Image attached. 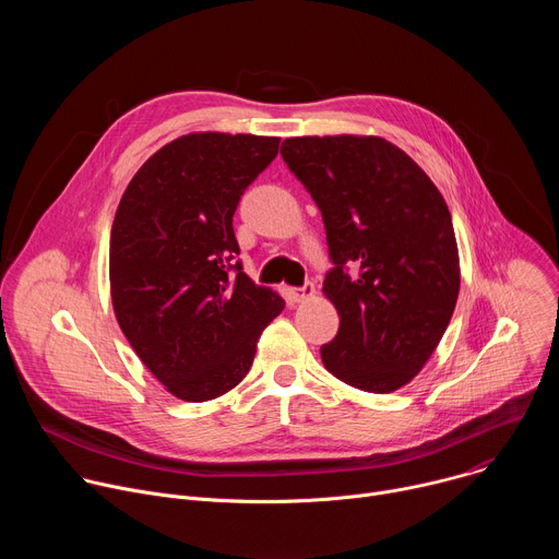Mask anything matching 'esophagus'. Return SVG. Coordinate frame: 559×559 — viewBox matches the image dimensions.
Masks as SVG:
<instances>
[{"instance_id":"esophagus-1","label":"esophagus","mask_w":559,"mask_h":559,"mask_svg":"<svg viewBox=\"0 0 559 559\" xmlns=\"http://www.w3.org/2000/svg\"><path fill=\"white\" fill-rule=\"evenodd\" d=\"M313 294H316L313 283H305L302 287H289V289H287V298H289L292 302H305V300L313 298Z\"/></svg>"}]
</instances>
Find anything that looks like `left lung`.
Masks as SVG:
<instances>
[{
	"mask_svg": "<svg viewBox=\"0 0 559 559\" xmlns=\"http://www.w3.org/2000/svg\"><path fill=\"white\" fill-rule=\"evenodd\" d=\"M283 162L323 214L341 328L321 347L338 380L391 393L436 352L460 292L449 207L414 158L380 136H292ZM347 264L359 274L348 276Z\"/></svg>",
	"mask_w": 559,
	"mask_h": 559,
	"instance_id": "1",
	"label": "left lung"
}]
</instances>
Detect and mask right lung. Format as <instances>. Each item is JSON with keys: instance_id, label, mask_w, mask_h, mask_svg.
<instances>
[{"instance_id": "add662e5", "label": "right lung", "mask_w": 559, "mask_h": 559, "mask_svg": "<svg viewBox=\"0 0 559 559\" xmlns=\"http://www.w3.org/2000/svg\"><path fill=\"white\" fill-rule=\"evenodd\" d=\"M278 136L192 132L128 183L110 231V294L128 343L166 389L205 403L241 382L285 300L241 267L231 227Z\"/></svg>"}]
</instances>
